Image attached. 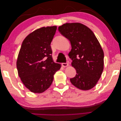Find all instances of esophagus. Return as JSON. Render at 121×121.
<instances>
[{"label": "esophagus", "instance_id": "34e87169", "mask_svg": "<svg viewBox=\"0 0 121 121\" xmlns=\"http://www.w3.org/2000/svg\"><path fill=\"white\" fill-rule=\"evenodd\" d=\"M62 65H63V66L64 67H68V65H69V64L68 63H62Z\"/></svg>", "mask_w": 121, "mask_h": 121}]
</instances>
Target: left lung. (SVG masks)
Wrapping results in <instances>:
<instances>
[{
	"instance_id": "8db88e82",
	"label": "left lung",
	"mask_w": 121,
	"mask_h": 121,
	"mask_svg": "<svg viewBox=\"0 0 121 121\" xmlns=\"http://www.w3.org/2000/svg\"><path fill=\"white\" fill-rule=\"evenodd\" d=\"M60 34L71 44L69 56L76 69L73 85L83 90L96 85L104 70V53L93 32L81 23H65L58 27Z\"/></svg>"
}]
</instances>
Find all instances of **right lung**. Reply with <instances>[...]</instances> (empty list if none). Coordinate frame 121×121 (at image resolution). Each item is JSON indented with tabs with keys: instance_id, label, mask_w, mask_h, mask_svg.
<instances>
[{
	"instance_id": "obj_1",
	"label": "right lung",
	"mask_w": 121,
	"mask_h": 121,
	"mask_svg": "<svg viewBox=\"0 0 121 121\" xmlns=\"http://www.w3.org/2000/svg\"><path fill=\"white\" fill-rule=\"evenodd\" d=\"M56 29L52 26L37 29L22 44L17 61L18 74L26 87L33 93H40L48 89L61 67L54 63L50 46Z\"/></svg>"
}]
</instances>
